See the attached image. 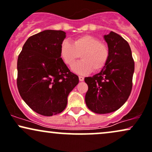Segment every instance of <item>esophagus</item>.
Listing matches in <instances>:
<instances>
[{
  "label": "esophagus",
  "mask_w": 152,
  "mask_h": 152,
  "mask_svg": "<svg viewBox=\"0 0 152 152\" xmlns=\"http://www.w3.org/2000/svg\"><path fill=\"white\" fill-rule=\"evenodd\" d=\"M78 78H79V81H83V80H84V78L83 77V76H78Z\"/></svg>",
  "instance_id": "esophagus-1"
}]
</instances>
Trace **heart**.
Returning <instances> with one entry per match:
<instances>
[{
  "instance_id": "1",
  "label": "heart",
  "mask_w": 152,
  "mask_h": 152,
  "mask_svg": "<svg viewBox=\"0 0 152 152\" xmlns=\"http://www.w3.org/2000/svg\"><path fill=\"white\" fill-rule=\"evenodd\" d=\"M79 55L82 60L74 65ZM60 55L66 64L74 65L72 70L74 72L86 74L92 70L97 72L105 67L108 60L109 50L106 45L95 37L83 35L75 39L72 44L67 40L62 42Z\"/></svg>"
}]
</instances>
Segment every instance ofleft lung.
Listing matches in <instances>:
<instances>
[{
    "label": "left lung",
    "instance_id": "1",
    "mask_svg": "<svg viewBox=\"0 0 152 152\" xmlns=\"http://www.w3.org/2000/svg\"><path fill=\"white\" fill-rule=\"evenodd\" d=\"M103 37L109 50L107 64L98 74L84 78L88 86L86 103L98 114L114 112L125 104L130 95L134 71L128 42L114 32Z\"/></svg>",
    "mask_w": 152,
    "mask_h": 152
}]
</instances>
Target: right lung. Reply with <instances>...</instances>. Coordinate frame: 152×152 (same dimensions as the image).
Wrapping results in <instances>:
<instances>
[{
	"label": "right lung",
	"instance_id": "1",
	"mask_svg": "<svg viewBox=\"0 0 152 152\" xmlns=\"http://www.w3.org/2000/svg\"><path fill=\"white\" fill-rule=\"evenodd\" d=\"M62 30H47L30 37L18 58L17 85L24 101L44 116L61 113L69 93L78 83L60 55Z\"/></svg>",
	"mask_w": 152,
	"mask_h": 152
}]
</instances>
